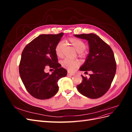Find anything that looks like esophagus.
Segmentation results:
<instances>
[{
	"label": "esophagus",
	"instance_id": "34e87169",
	"mask_svg": "<svg viewBox=\"0 0 132 132\" xmlns=\"http://www.w3.org/2000/svg\"><path fill=\"white\" fill-rule=\"evenodd\" d=\"M74 73H70V71H68V76H73V75H74Z\"/></svg>",
	"mask_w": 132,
	"mask_h": 132
}]
</instances>
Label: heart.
Returning <instances> with one entry per match:
<instances>
[{
	"label": "heart",
	"mask_w": 132,
	"mask_h": 132,
	"mask_svg": "<svg viewBox=\"0 0 132 132\" xmlns=\"http://www.w3.org/2000/svg\"><path fill=\"white\" fill-rule=\"evenodd\" d=\"M68 41L78 52H81L85 49V43L81 39L76 38H70L68 39ZM64 48V42L63 41H60L57 44L55 47V52L57 57L62 58L63 56ZM62 65L64 68L69 71H74L80 65V62L78 60L65 58L62 62Z\"/></svg>",
	"instance_id": "1"
}]
</instances>
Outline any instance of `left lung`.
Here are the masks:
<instances>
[{
    "label": "left lung",
    "mask_w": 132,
    "mask_h": 132,
    "mask_svg": "<svg viewBox=\"0 0 132 132\" xmlns=\"http://www.w3.org/2000/svg\"><path fill=\"white\" fill-rule=\"evenodd\" d=\"M75 37L88 41L89 53L81 71H91L90 78L84 77L77 86L81 95L90 98L101 97L109 90L116 71L114 54L111 48L94 34L74 35Z\"/></svg>",
    "instance_id": "8db88e82"
}]
</instances>
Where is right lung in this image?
Masks as SVG:
<instances>
[{"label": "right lung", "instance_id": "obj_1", "mask_svg": "<svg viewBox=\"0 0 132 132\" xmlns=\"http://www.w3.org/2000/svg\"><path fill=\"white\" fill-rule=\"evenodd\" d=\"M63 34L39 35L22 51L20 75L27 91L35 98L45 100L53 97L59 89L58 81L67 74V70L58 63L55 52V47ZM47 66L55 69L51 75L44 71Z\"/></svg>", "mask_w": 132, "mask_h": 132}]
</instances>
